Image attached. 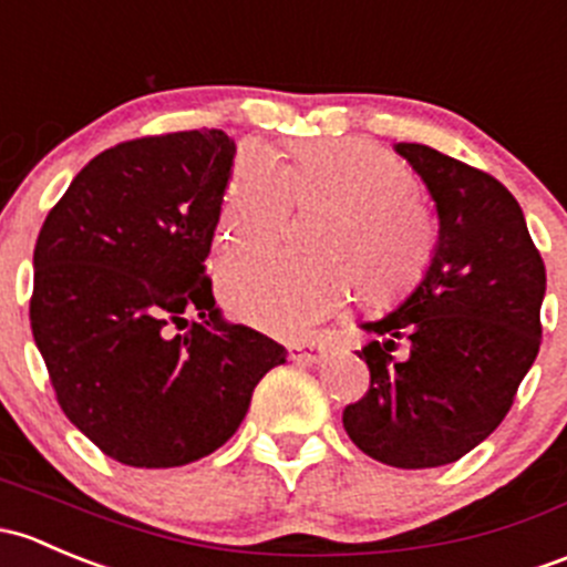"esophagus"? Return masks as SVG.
<instances>
[{
	"label": "esophagus",
	"mask_w": 567,
	"mask_h": 567,
	"mask_svg": "<svg viewBox=\"0 0 567 567\" xmlns=\"http://www.w3.org/2000/svg\"><path fill=\"white\" fill-rule=\"evenodd\" d=\"M289 354L291 360H297V363H306V365H313V363H322L327 358V347L324 343H291L289 347Z\"/></svg>",
	"instance_id": "1"
}]
</instances>
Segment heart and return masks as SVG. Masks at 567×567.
<instances>
[{"instance_id":"heart-1","label":"heart","mask_w":567,"mask_h":567,"mask_svg":"<svg viewBox=\"0 0 567 567\" xmlns=\"http://www.w3.org/2000/svg\"><path fill=\"white\" fill-rule=\"evenodd\" d=\"M291 204L327 209L313 237L319 259L284 254L231 256L220 265V295L243 322L295 338L341 311L358 284L373 308H390L425 281L436 229L401 157L369 138L297 144L281 166L243 150L231 166L220 237L226 248L281 240Z\"/></svg>"}]
</instances>
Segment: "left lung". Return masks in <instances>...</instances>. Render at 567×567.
Segmentation results:
<instances>
[{"label": "left lung", "mask_w": 567, "mask_h": 567, "mask_svg": "<svg viewBox=\"0 0 567 567\" xmlns=\"http://www.w3.org/2000/svg\"><path fill=\"white\" fill-rule=\"evenodd\" d=\"M429 188L440 240L425 281L360 349L369 393L343 410L365 456L401 470L458 461L511 412L540 349L546 267L522 207L492 174L425 144H395ZM395 337L411 341L392 358Z\"/></svg>", "instance_id": "8db88e82"}]
</instances>
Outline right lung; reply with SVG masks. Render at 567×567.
<instances>
[{
    "label": "right lung",
    "instance_id": "right-lung-1",
    "mask_svg": "<svg viewBox=\"0 0 567 567\" xmlns=\"http://www.w3.org/2000/svg\"><path fill=\"white\" fill-rule=\"evenodd\" d=\"M231 161L218 127L122 142L75 174L38 235L34 343L70 423L120 464L218 451L286 360L215 308L204 259Z\"/></svg>",
    "mask_w": 567,
    "mask_h": 567
}]
</instances>
